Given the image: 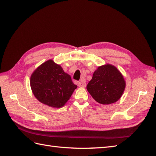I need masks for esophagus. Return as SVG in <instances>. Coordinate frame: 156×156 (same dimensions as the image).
Here are the masks:
<instances>
[{
  "label": "esophagus",
  "mask_w": 156,
  "mask_h": 156,
  "mask_svg": "<svg viewBox=\"0 0 156 156\" xmlns=\"http://www.w3.org/2000/svg\"><path fill=\"white\" fill-rule=\"evenodd\" d=\"M78 86L79 87H86V83L83 81H81V82H79Z\"/></svg>",
  "instance_id": "1"
}]
</instances>
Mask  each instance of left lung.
I'll return each instance as SVG.
<instances>
[{"label": "left lung", "mask_w": 156, "mask_h": 156, "mask_svg": "<svg viewBox=\"0 0 156 156\" xmlns=\"http://www.w3.org/2000/svg\"><path fill=\"white\" fill-rule=\"evenodd\" d=\"M125 88L123 75L115 66L110 64L99 66L87 86L92 97L103 105L116 102L123 94Z\"/></svg>", "instance_id": "8db88e82"}]
</instances>
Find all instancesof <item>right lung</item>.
Segmentation results:
<instances>
[{"label":"right lung","instance_id":"right-lung-1","mask_svg":"<svg viewBox=\"0 0 156 156\" xmlns=\"http://www.w3.org/2000/svg\"><path fill=\"white\" fill-rule=\"evenodd\" d=\"M30 84L37 100L53 108L62 107L77 87L53 60H47L33 72Z\"/></svg>","mask_w":156,"mask_h":156}]
</instances>
